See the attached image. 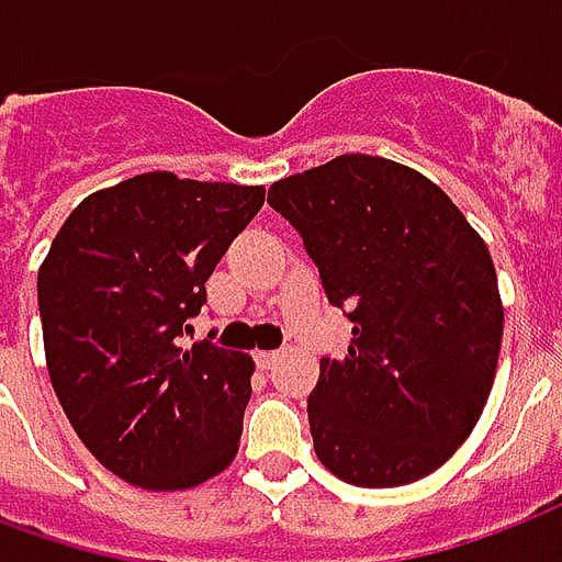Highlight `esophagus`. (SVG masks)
<instances>
[{"label": "esophagus", "instance_id": "esophagus-1", "mask_svg": "<svg viewBox=\"0 0 562 562\" xmlns=\"http://www.w3.org/2000/svg\"><path fill=\"white\" fill-rule=\"evenodd\" d=\"M254 359H257V366L263 368V371H269V368L278 362V353H272V350H257V356H254Z\"/></svg>", "mask_w": 562, "mask_h": 562}]
</instances>
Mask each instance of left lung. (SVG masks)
Segmentation results:
<instances>
[{"label":"left lung","mask_w":562,"mask_h":562,"mask_svg":"<svg viewBox=\"0 0 562 562\" xmlns=\"http://www.w3.org/2000/svg\"><path fill=\"white\" fill-rule=\"evenodd\" d=\"M321 269L353 341L321 359L308 398L323 467L398 488L443 467L476 428L497 374L503 299L485 239L407 164L338 155L269 188Z\"/></svg>","instance_id":"8db88e82"}]
</instances>
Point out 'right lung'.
<instances>
[{
	"instance_id": "right-lung-1",
	"label": "right lung",
	"mask_w": 562,
	"mask_h": 562,
	"mask_svg": "<svg viewBox=\"0 0 562 562\" xmlns=\"http://www.w3.org/2000/svg\"><path fill=\"white\" fill-rule=\"evenodd\" d=\"M263 200V186L131 176L86 196L41 263L53 392L98 464L137 488H194L239 452L254 359L179 335Z\"/></svg>"
}]
</instances>
